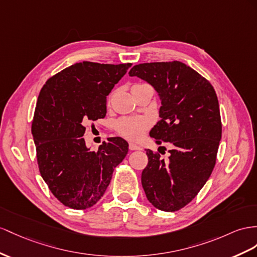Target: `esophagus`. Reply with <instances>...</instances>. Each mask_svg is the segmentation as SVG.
<instances>
[{"label": "esophagus", "mask_w": 257, "mask_h": 257, "mask_svg": "<svg viewBox=\"0 0 257 257\" xmlns=\"http://www.w3.org/2000/svg\"><path fill=\"white\" fill-rule=\"evenodd\" d=\"M129 150L130 151H140V150H142V148L137 146V144H135V143H129Z\"/></svg>", "instance_id": "esophagus-1"}]
</instances>
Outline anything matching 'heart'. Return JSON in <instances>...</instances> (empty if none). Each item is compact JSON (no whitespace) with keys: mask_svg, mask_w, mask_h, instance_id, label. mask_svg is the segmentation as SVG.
Instances as JSON below:
<instances>
[{"mask_svg":"<svg viewBox=\"0 0 257 257\" xmlns=\"http://www.w3.org/2000/svg\"><path fill=\"white\" fill-rule=\"evenodd\" d=\"M138 85V84H135ZM149 120L144 117L123 118L116 123V130L121 137L128 140H139L149 128Z\"/></svg>","mask_w":257,"mask_h":257,"instance_id":"obj_1","label":"heart"}]
</instances>
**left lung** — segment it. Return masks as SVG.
Wrapping results in <instances>:
<instances>
[{
	"label": "left lung",
	"instance_id": "1",
	"mask_svg": "<svg viewBox=\"0 0 257 257\" xmlns=\"http://www.w3.org/2000/svg\"><path fill=\"white\" fill-rule=\"evenodd\" d=\"M129 76L143 79L159 93L161 120L150 136L157 144L173 146L168 160L146 150L143 190L154 207L175 212L194 199L215 167L221 139L218 98L208 80L178 61L136 65Z\"/></svg>",
	"mask_w": 257,
	"mask_h": 257
}]
</instances>
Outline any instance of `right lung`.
Masks as SVG:
<instances>
[{
	"mask_svg": "<svg viewBox=\"0 0 257 257\" xmlns=\"http://www.w3.org/2000/svg\"><path fill=\"white\" fill-rule=\"evenodd\" d=\"M130 63H76L45 82L32 120L39 170L65 206L85 209L101 199L113 172L128 153V142L114 137L90 151L85 123L106 115V96Z\"/></svg>",
	"mask_w": 257,
	"mask_h": 257,
	"instance_id": "obj_1",
	"label": "right lung"
}]
</instances>
